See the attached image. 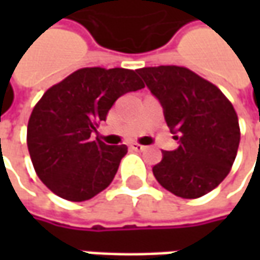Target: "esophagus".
Listing matches in <instances>:
<instances>
[{
    "label": "esophagus",
    "instance_id": "1",
    "mask_svg": "<svg viewBox=\"0 0 260 260\" xmlns=\"http://www.w3.org/2000/svg\"><path fill=\"white\" fill-rule=\"evenodd\" d=\"M130 147H132L133 150H136V152H143V150L146 149V146L140 145V143H132Z\"/></svg>",
    "mask_w": 260,
    "mask_h": 260
}]
</instances>
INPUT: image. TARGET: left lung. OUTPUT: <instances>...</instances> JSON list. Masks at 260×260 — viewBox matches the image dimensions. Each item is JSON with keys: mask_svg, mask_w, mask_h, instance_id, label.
<instances>
[{"mask_svg": "<svg viewBox=\"0 0 260 260\" xmlns=\"http://www.w3.org/2000/svg\"><path fill=\"white\" fill-rule=\"evenodd\" d=\"M160 101L179 147L153 166L156 181L176 197L194 200L223 182L235 162L240 127L233 104L214 84L184 66L140 68Z\"/></svg>", "mask_w": 260, "mask_h": 260, "instance_id": "obj_1", "label": "left lung"}]
</instances>
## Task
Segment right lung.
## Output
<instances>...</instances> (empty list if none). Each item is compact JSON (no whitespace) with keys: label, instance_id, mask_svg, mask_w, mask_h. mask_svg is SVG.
<instances>
[{"label":"right lung","instance_id":"obj_1","mask_svg":"<svg viewBox=\"0 0 260 260\" xmlns=\"http://www.w3.org/2000/svg\"><path fill=\"white\" fill-rule=\"evenodd\" d=\"M145 88L137 71L82 68L50 86L35 105L27 147L40 181L57 197L81 203L113 182L127 146L92 139L117 98Z\"/></svg>","mask_w":260,"mask_h":260}]
</instances>
